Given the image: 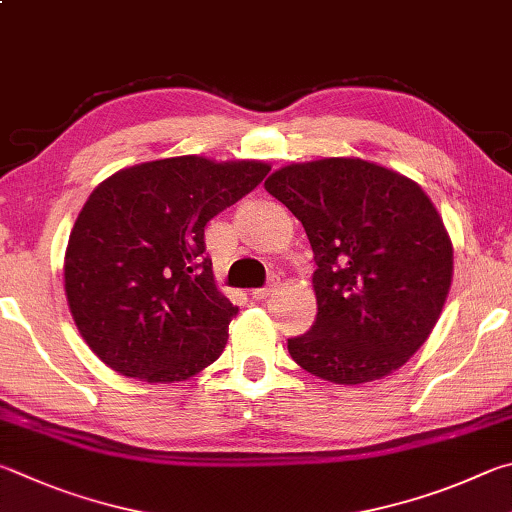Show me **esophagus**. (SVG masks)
Returning a JSON list of instances; mask_svg holds the SVG:
<instances>
[{
	"mask_svg": "<svg viewBox=\"0 0 512 512\" xmlns=\"http://www.w3.org/2000/svg\"><path fill=\"white\" fill-rule=\"evenodd\" d=\"M274 292V285H267V288H258V290H251V297H254L256 301H261V299H267L270 297V294Z\"/></svg>",
	"mask_w": 512,
	"mask_h": 512,
	"instance_id": "obj_1",
	"label": "esophagus"
}]
</instances>
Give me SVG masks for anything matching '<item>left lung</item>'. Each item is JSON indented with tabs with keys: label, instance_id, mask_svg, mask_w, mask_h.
I'll return each mask as SVG.
<instances>
[{
	"label": "left lung",
	"instance_id": "left-lung-1",
	"mask_svg": "<svg viewBox=\"0 0 512 512\" xmlns=\"http://www.w3.org/2000/svg\"><path fill=\"white\" fill-rule=\"evenodd\" d=\"M265 191L301 220L317 263V321L288 339L292 360L344 387L407 364L432 335L454 274L452 238L429 195L360 157L288 164Z\"/></svg>",
	"mask_w": 512,
	"mask_h": 512
}]
</instances>
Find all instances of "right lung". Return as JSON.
<instances>
[{
    "label": "right lung",
    "mask_w": 512,
    "mask_h": 512,
    "mask_svg": "<svg viewBox=\"0 0 512 512\" xmlns=\"http://www.w3.org/2000/svg\"><path fill=\"white\" fill-rule=\"evenodd\" d=\"M270 164L200 155L143 161L103 179L69 233L65 297L80 337L112 371L184 382L222 355L238 308L204 254V227Z\"/></svg>",
    "instance_id": "right-lung-1"
}]
</instances>
